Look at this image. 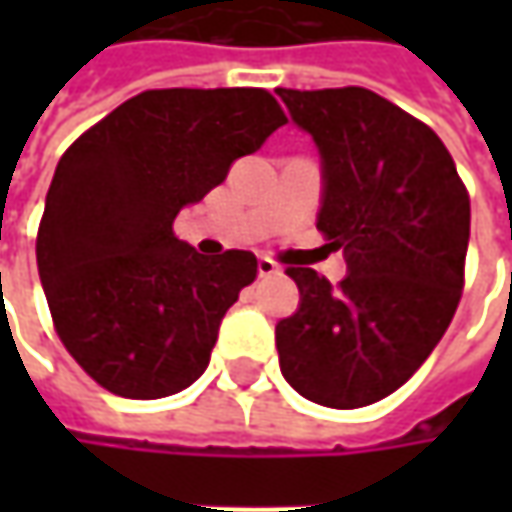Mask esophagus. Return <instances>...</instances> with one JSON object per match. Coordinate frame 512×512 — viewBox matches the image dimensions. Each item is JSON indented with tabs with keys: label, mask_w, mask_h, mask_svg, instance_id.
I'll use <instances>...</instances> for the list:
<instances>
[{
	"label": "esophagus",
	"mask_w": 512,
	"mask_h": 512,
	"mask_svg": "<svg viewBox=\"0 0 512 512\" xmlns=\"http://www.w3.org/2000/svg\"><path fill=\"white\" fill-rule=\"evenodd\" d=\"M276 273H282V267L276 265L273 259H259V276L267 279V276H276Z\"/></svg>",
	"instance_id": "34e87169"
}]
</instances>
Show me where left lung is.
I'll use <instances>...</instances> for the list:
<instances>
[{"mask_svg": "<svg viewBox=\"0 0 512 512\" xmlns=\"http://www.w3.org/2000/svg\"><path fill=\"white\" fill-rule=\"evenodd\" d=\"M276 93L319 145L316 227L350 270L330 285L310 267H287L302 305L276 325L279 364L305 399L353 410L399 390L453 322L470 196L433 128L379 93Z\"/></svg>", "mask_w": 512, "mask_h": 512, "instance_id": "obj_1", "label": "left lung"}]
</instances>
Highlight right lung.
I'll return each mask as SVG.
<instances>
[{"mask_svg":"<svg viewBox=\"0 0 512 512\" xmlns=\"http://www.w3.org/2000/svg\"><path fill=\"white\" fill-rule=\"evenodd\" d=\"M285 122L265 88L145 90L62 153L36 265L53 327L93 382L162 399L205 373L259 262L250 250L202 256L173 222Z\"/></svg>","mask_w":512,"mask_h":512,"instance_id":"obj_1","label":"right lung"}]
</instances>
